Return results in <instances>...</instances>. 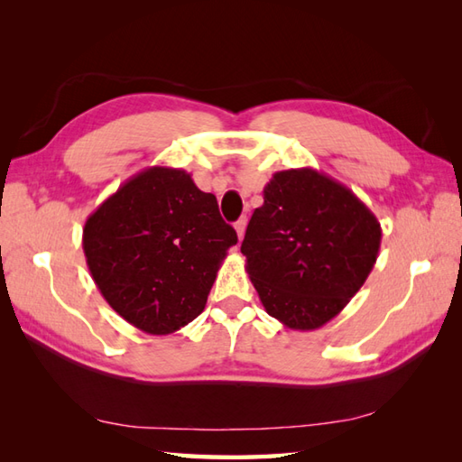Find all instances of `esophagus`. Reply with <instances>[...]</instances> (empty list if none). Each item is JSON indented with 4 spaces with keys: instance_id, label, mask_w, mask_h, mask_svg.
<instances>
[{
    "instance_id": "obj_1",
    "label": "esophagus",
    "mask_w": 462,
    "mask_h": 462,
    "mask_svg": "<svg viewBox=\"0 0 462 462\" xmlns=\"http://www.w3.org/2000/svg\"><path fill=\"white\" fill-rule=\"evenodd\" d=\"M246 224H248L246 216H242V218H240L236 224H234V228H236V234H238L240 240L244 238V232H246Z\"/></svg>"
}]
</instances>
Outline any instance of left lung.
<instances>
[{"label":"left lung","mask_w":462,"mask_h":462,"mask_svg":"<svg viewBox=\"0 0 462 462\" xmlns=\"http://www.w3.org/2000/svg\"><path fill=\"white\" fill-rule=\"evenodd\" d=\"M377 216L316 169L280 171L263 186L242 254L268 316L311 331L347 306L375 266Z\"/></svg>","instance_id":"left-lung-1"}]
</instances>
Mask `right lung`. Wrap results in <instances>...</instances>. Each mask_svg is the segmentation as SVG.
I'll use <instances>...</instances> for the list:
<instances>
[{
    "label": "right lung",
    "mask_w": 462,
    "mask_h": 462,
    "mask_svg": "<svg viewBox=\"0 0 462 462\" xmlns=\"http://www.w3.org/2000/svg\"><path fill=\"white\" fill-rule=\"evenodd\" d=\"M236 242L216 196L171 166L131 176L83 228L87 266L101 296L151 336H169L200 316Z\"/></svg>",
    "instance_id": "add662e5"
}]
</instances>
